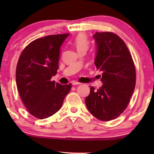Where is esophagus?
<instances>
[{
	"mask_svg": "<svg viewBox=\"0 0 154 154\" xmlns=\"http://www.w3.org/2000/svg\"><path fill=\"white\" fill-rule=\"evenodd\" d=\"M72 84V85H80L81 83L77 82V81H73Z\"/></svg>",
	"mask_w": 154,
	"mask_h": 154,
	"instance_id": "obj_1",
	"label": "esophagus"
}]
</instances>
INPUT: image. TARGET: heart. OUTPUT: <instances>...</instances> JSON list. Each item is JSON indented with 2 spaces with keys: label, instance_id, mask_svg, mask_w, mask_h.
Wrapping results in <instances>:
<instances>
[{
  "label": "heart",
  "instance_id": "heart-1",
  "mask_svg": "<svg viewBox=\"0 0 154 154\" xmlns=\"http://www.w3.org/2000/svg\"><path fill=\"white\" fill-rule=\"evenodd\" d=\"M74 45L78 52L82 50L87 51L90 45V41L85 35L79 34L74 40Z\"/></svg>",
  "mask_w": 154,
  "mask_h": 154
}]
</instances>
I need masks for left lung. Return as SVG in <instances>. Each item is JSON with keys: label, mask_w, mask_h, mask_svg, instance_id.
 Instances as JSON below:
<instances>
[{"label": "left lung", "mask_w": 154, "mask_h": 154, "mask_svg": "<svg viewBox=\"0 0 154 154\" xmlns=\"http://www.w3.org/2000/svg\"><path fill=\"white\" fill-rule=\"evenodd\" d=\"M95 65L102 72L99 89L91 88L85 98L88 111L101 121L117 118L128 106L136 82L133 60L125 42L114 33L95 32Z\"/></svg>", "instance_id": "8db88e82"}]
</instances>
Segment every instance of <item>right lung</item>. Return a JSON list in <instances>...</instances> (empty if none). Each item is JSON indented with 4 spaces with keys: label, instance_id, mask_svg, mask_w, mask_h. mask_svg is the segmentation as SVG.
Wrapping results in <instances>:
<instances>
[{
    "label": "right lung",
    "instance_id": "1",
    "mask_svg": "<svg viewBox=\"0 0 154 154\" xmlns=\"http://www.w3.org/2000/svg\"><path fill=\"white\" fill-rule=\"evenodd\" d=\"M69 34L53 35L34 40L23 50L16 71L21 99L35 117L43 119L61 108L72 85L51 81L59 69L60 48Z\"/></svg>",
    "mask_w": 154,
    "mask_h": 154
}]
</instances>
